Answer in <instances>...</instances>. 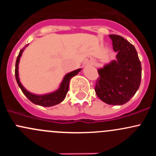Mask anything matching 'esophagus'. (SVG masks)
Instances as JSON below:
<instances>
[{"label": "esophagus", "mask_w": 156, "mask_h": 156, "mask_svg": "<svg viewBox=\"0 0 156 156\" xmlns=\"http://www.w3.org/2000/svg\"><path fill=\"white\" fill-rule=\"evenodd\" d=\"M89 59V61H91V59H90V58H89V59Z\"/></svg>", "instance_id": "esophagus-1"}]
</instances>
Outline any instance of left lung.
<instances>
[{
	"label": "left lung",
	"instance_id": "8db88e82",
	"mask_svg": "<svg viewBox=\"0 0 156 156\" xmlns=\"http://www.w3.org/2000/svg\"><path fill=\"white\" fill-rule=\"evenodd\" d=\"M116 59L98 69L100 77L95 86L99 98L108 105L127 103L139 89L142 67L133 44L122 36L109 34Z\"/></svg>",
	"mask_w": 156,
	"mask_h": 156
}]
</instances>
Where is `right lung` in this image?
<instances>
[{
	"mask_svg": "<svg viewBox=\"0 0 156 156\" xmlns=\"http://www.w3.org/2000/svg\"><path fill=\"white\" fill-rule=\"evenodd\" d=\"M28 45H26L20 51L18 56H17L16 62V69H15V75H16V79L17 84H18L19 87H20L21 90L23 91V94L26 95V97L28 99L35 105H38V106H44V107H50V106H53L55 105H57L60 103L64 100L66 98L67 93L69 91V82L70 80L72 77L78 75L79 72H81V69H76L75 71L69 72L66 75L64 76L63 79H62V82L59 84V87L57 90L53 91V92L48 93V94H34L33 93L29 92V90L24 87V86L20 82V77H19V63H20V58H21L22 54H23V51L25 50L26 47Z\"/></svg>",
	"mask_w": 156,
	"mask_h": 156,
	"instance_id": "right-lung-1",
	"label": "right lung"
}]
</instances>
